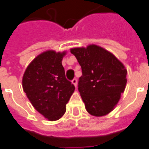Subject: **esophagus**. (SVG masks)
<instances>
[{
	"instance_id": "1",
	"label": "esophagus",
	"mask_w": 149,
	"mask_h": 149,
	"mask_svg": "<svg viewBox=\"0 0 149 149\" xmlns=\"http://www.w3.org/2000/svg\"><path fill=\"white\" fill-rule=\"evenodd\" d=\"M72 84L75 86V87L77 88V79H76V78L73 79L72 80Z\"/></svg>"
}]
</instances>
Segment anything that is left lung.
Segmentation results:
<instances>
[{
  "label": "left lung",
  "instance_id": "8db88e82",
  "mask_svg": "<svg viewBox=\"0 0 149 149\" xmlns=\"http://www.w3.org/2000/svg\"><path fill=\"white\" fill-rule=\"evenodd\" d=\"M70 52L82 68L78 90L91 115L102 117L113 111L127 84V71L113 54L95 45Z\"/></svg>",
  "mask_w": 149,
  "mask_h": 149
}]
</instances>
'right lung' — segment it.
Returning a JSON list of instances; mask_svg holds the SVG:
<instances>
[{
    "label": "right lung",
    "mask_w": 149,
    "mask_h": 149,
    "mask_svg": "<svg viewBox=\"0 0 149 149\" xmlns=\"http://www.w3.org/2000/svg\"><path fill=\"white\" fill-rule=\"evenodd\" d=\"M66 52L45 51L29 63L22 88L35 109L51 121L59 120L75 90L65 77L62 60Z\"/></svg>",
    "instance_id": "1"
}]
</instances>
